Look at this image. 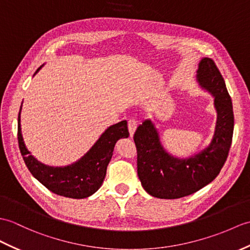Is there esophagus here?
Segmentation results:
<instances>
[{
    "instance_id": "obj_1",
    "label": "esophagus",
    "mask_w": 250,
    "mask_h": 250,
    "mask_svg": "<svg viewBox=\"0 0 250 250\" xmlns=\"http://www.w3.org/2000/svg\"><path fill=\"white\" fill-rule=\"evenodd\" d=\"M127 126H129V132H130V136L132 137L134 135V133L136 131L137 127V121L135 119H130L127 121Z\"/></svg>"
}]
</instances>
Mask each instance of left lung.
<instances>
[{
    "label": "left lung",
    "instance_id": "obj_1",
    "mask_svg": "<svg viewBox=\"0 0 250 250\" xmlns=\"http://www.w3.org/2000/svg\"><path fill=\"white\" fill-rule=\"evenodd\" d=\"M196 80L214 98L217 119L211 143L200 152L180 159L168 153L155 125L146 119L137 127V175L144 189L161 199H177L194 194L217 177L227 160L233 134V107L224 78L215 62L204 57Z\"/></svg>",
    "mask_w": 250,
    "mask_h": 250
}]
</instances>
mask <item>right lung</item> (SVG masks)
<instances>
[{
    "label": "right lung",
    "instance_id": "add662e5",
    "mask_svg": "<svg viewBox=\"0 0 250 250\" xmlns=\"http://www.w3.org/2000/svg\"><path fill=\"white\" fill-rule=\"evenodd\" d=\"M42 66L37 69L36 73ZM21 108L22 104L18 116L19 148L25 165L34 178H36L52 193L68 198L83 199L95 194L105 178L106 168L113 156L115 144L120 138L129 137L126 121L123 120L108 126L94 146L77 162L67 166L54 167L42 164L34 158L25 147L21 133Z\"/></svg>",
    "mask_w": 250,
    "mask_h": 250
}]
</instances>
